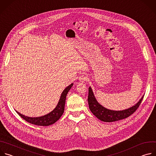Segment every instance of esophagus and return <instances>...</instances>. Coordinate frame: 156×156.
Returning a JSON list of instances; mask_svg holds the SVG:
<instances>
[{
  "mask_svg": "<svg viewBox=\"0 0 156 156\" xmlns=\"http://www.w3.org/2000/svg\"><path fill=\"white\" fill-rule=\"evenodd\" d=\"M87 78L84 75H81L79 77V81L81 82H84L87 81Z\"/></svg>",
  "mask_w": 156,
  "mask_h": 156,
  "instance_id": "esophagus-1",
  "label": "esophagus"
}]
</instances>
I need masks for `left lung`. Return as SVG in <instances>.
I'll return each mask as SVG.
<instances>
[{
  "instance_id": "8db88e82",
  "label": "left lung",
  "mask_w": 156,
  "mask_h": 156,
  "mask_svg": "<svg viewBox=\"0 0 156 156\" xmlns=\"http://www.w3.org/2000/svg\"><path fill=\"white\" fill-rule=\"evenodd\" d=\"M143 96L135 105L123 110H112L101 105L95 98L91 87H89L87 101L91 112L100 120L105 122H112L124 119L134 113L139 107Z\"/></svg>"
}]
</instances>
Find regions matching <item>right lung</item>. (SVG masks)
<instances>
[{"label":"right lung","instance_id":"add662e5","mask_svg":"<svg viewBox=\"0 0 156 156\" xmlns=\"http://www.w3.org/2000/svg\"><path fill=\"white\" fill-rule=\"evenodd\" d=\"M73 83H72L65 89L63 91L62 93L60 98L56 107L52 112L48 114L47 115L39 117H30L21 114L18 112H17V111H16V112L22 119H23L27 122L31 124L39 126H49L52 125L55 123L62 115L64 112L66 94H67L71 87L73 86Z\"/></svg>","mask_w":156,"mask_h":156}]
</instances>
